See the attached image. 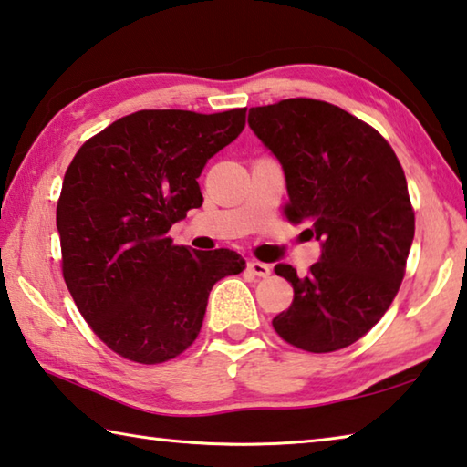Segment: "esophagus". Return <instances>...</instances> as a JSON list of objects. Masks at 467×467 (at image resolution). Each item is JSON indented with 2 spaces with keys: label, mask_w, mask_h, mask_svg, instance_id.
<instances>
[{
  "label": "esophagus",
  "mask_w": 467,
  "mask_h": 467,
  "mask_svg": "<svg viewBox=\"0 0 467 467\" xmlns=\"http://www.w3.org/2000/svg\"><path fill=\"white\" fill-rule=\"evenodd\" d=\"M247 269L257 277H269V274H271V267L267 265V263H261V261H249Z\"/></svg>",
  "instance_id": "1"
}]
</instances>
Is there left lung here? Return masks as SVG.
I'll return each instance as SVG.
<instances>
[{"label":"left lung","instance_id":"8db88e82","mask_svg":"<svg viewBox=\"0 0 467 467\" xmlns=\"http://www.w3.org/2000/svg\"><path fill=\"white\" fill-rule=\"evenodd\" d=\"M249 126L284 169L287 218L320 241L306 277L275 265L294 302L274 328L304 351L349 347L384 317L404 277L414 212L402 167L379 132L327 101L251 108Z\"/></svg>","mask_w":467,"mask_h":467}]
</instances>
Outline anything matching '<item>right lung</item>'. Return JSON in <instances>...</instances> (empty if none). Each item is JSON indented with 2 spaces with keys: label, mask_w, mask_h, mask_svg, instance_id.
Here are the masks:
<instances>
[{
  "label": "right lung",
  "mask_w": 467,
  "mask_h": 467,
  "mask_svg": "<svg viewBox=\"0 0 467 467\" xmlns=\"http://www.w3.org/2000/svg\"><path fill=\"white\" fill-rule=\"evenodd\" d=\"M244 112L140 109L89 139L67 169L57 204L65 284L126 359L161 363L188 349L212 287L244 269L231 249L193 251L167 236L202 206V169L243 132Z\"/></svg>",
  "instance_id": "right-lung-1"
}]
</instances>
